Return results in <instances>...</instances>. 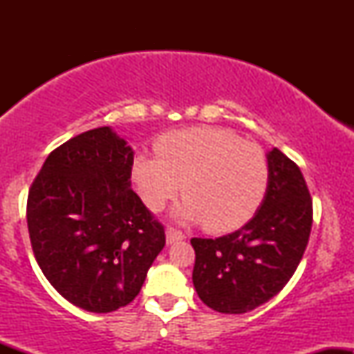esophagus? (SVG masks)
I'll list each match as a JSON object with an SVG mask.
<instances>
[{"instance_id": "1", "label": "esophagus", "mask_w": 354, "mask_h": 354, "mask_svg": "<svg viewBox=\"0 0 354 354\" xmlns=\"http://www.w3.org/2000/svg\"><path fill=\"white\" fill-rule=\"evenodd\" d=\"M185 238L186 236L183 231L171 228V226H169V228H166V243H168V245H173L174 241H181V239H185Z\"/></svg>"}]
</instances>
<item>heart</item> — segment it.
Segmentation results:
<instances>
[{
	"instance_id": "b5f03b06",
	"label": "heart",
	"mask_w": 354,
	"mask_h": 354,
	"mask_svg": "<svg viewBox=\"0 0 354 354\" xmlns=\"http://www.w3.org/2000/svg\"><path fill=\"white\" fill-rule=\"evenodd\" d=\"M158 156L140 154L131 176L145 205L161 211L181 191L174 209L181 221L230 231L254 214L266 193L270 168L256 145L223 128L180 129L156 143Z\"/></svg>"
}]
</instances>
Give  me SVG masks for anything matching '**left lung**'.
I'll use <instances>...</instances> for the list:
<instances>
[{
	"mask_svg": "<svg viewBox=\"0 0 354 354\" xmlns=\"http://www.w3.org/2000/svg\"><path fill=\"white\" fill-rule=\"evenodd\" d=\"M270 176L254 216L234 233L193 238V284L211 310L241 315L270 301L301 261L313 225V201L301 169L273 148Z\"/></svg>",
	"mask_w": 354,
	"mask_h": 354,
	"instance_id": "8db88e82",
	"label": "left lung"
}]
</instances>
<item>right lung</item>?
<instances>
[{
  "mask_svg": "<svg viewBox=\"0 0 354 354\" xmlns=\"http://www.w3.org/2000/svg\"><path fill=\"white\" fill-rule=\"evenodd\" d=\"M131 146L109 126L63 143L28 194L31 246L64 299L111 313L140 293L163 250L165 228L131 189Z\"/></svg>",
  "mask_w": 354,
  "mask_h": 354,
  "instance_id": "add662e5",
  "label": "right lung"
}]
</instances>
